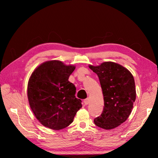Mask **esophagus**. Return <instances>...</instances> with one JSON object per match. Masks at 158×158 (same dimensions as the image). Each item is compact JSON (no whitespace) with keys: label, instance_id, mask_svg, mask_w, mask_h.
Wrapping results in <instances>:
<instances>
[{"label":"esophagus","instance_id":"34e87169","mask_svg":"<svg viewBox=\"0 0 158 158\" xmlns=\"http://www.w3.org/2000/svg\"><path fill=\"white\" fill-rule=\"evenodd\" d=\"M83 102H84V104L85 105H88V104L89 103V98H87L85 100H84V101H83Z\"/></svg>","mask_w":158,"mask_h":158}]
</instances>
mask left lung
Listing matches in <instances>:
<instances>
[{
	"instance_id": "1",
	"label": "left lung",
	"mask_w": 158,
	"mask_h": 158,
	"mask_svg": "<svg viewBox=\"0 0 158 158\" xmlns=\"http://www.w3.org/2000/svg\"><path fill=\"white\" fill-rule=\"evenodd\" d=\"M89 68L98 76L104 96L103 111L94 122L105 130L115 128L126 122L133 109L136 100L134 77L125 67L113 62Z\"/></svg>"
}]
</instances>
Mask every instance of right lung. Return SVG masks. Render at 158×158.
Here are the masks:
<instances>
[{
	"label": "right lung",
	"mask_w": 158,
	"mask_h": 158,
	"mask_svg": "<svg viewBox=\"0 0 158 158\" xmlns=\"http://www.w3.org/2000/svg\"><path fill=\"white\" fill-rule=\"evenodd\" d=\"M75 69V66L60 60H49L31 74L27 88L28 102L43 126L55 130L65 128L82 107L81 100L75 97V86L69 81Z\"/></svg>",
	"instance_id": "obj_1"
}]
</instances>
